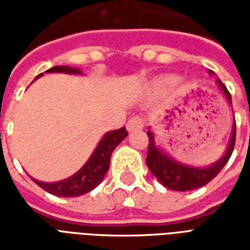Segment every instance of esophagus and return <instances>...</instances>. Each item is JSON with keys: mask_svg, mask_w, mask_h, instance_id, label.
<instances>
[{"mask_svg": "<svg viewBox=\"0 0 250 250\" xmlns=\"http://www.w3.org/2000/svg\"><path fill=\"white\" fill-rule=\"evenodd\" d=\"M145 127V120L142 119V118H131L128 120V123H127V131L131 132V131H135V130H142Z\"/></svg>", "mask_w": 250, "mask_h": 250, "instance_id": "esophagus-1", "label": "esophagus"}]
</instances>
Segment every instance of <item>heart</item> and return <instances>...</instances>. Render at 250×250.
Instances as JSON below:
<instances>
[{"label":"heart","instance_id":"obj_1","mask_svg":"<svg viewBox=\"0 0 250 250\" xmlns=\"http://www.w3.org/2000/svg\"><path fill=\"white\" fill-rule=\"evenodd\" d=\"M177 82V79L175 77H166V79H163V80H161V84H171V83Z\"/></svg>","mask_w":250,"mask_h":250}]
</instances>
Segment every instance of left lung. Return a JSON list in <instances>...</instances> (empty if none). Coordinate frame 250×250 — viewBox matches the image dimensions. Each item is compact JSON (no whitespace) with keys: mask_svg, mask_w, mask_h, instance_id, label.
<instances>
[{"mask_svg":"<svg viewBox=\"0 0 250 250\" xmlns=\"http://www.w3.org/2000/svg\"><path fill=\"white\" fill-rule=\"evenodd\" d=\"M209 73L214 75L213 71H209ZM215 82L220 85L221 91L225 95L226 100L231 105L230 93L226 89L224 83L221 82L220 79H217ZM147 135H148L150 143H148V150H147L146 163L152 175L165 188H171L175 191H188V190L202 188L206 184H209L210 181L214 178L228 163L231 152H233V148H234V143H236V120H233L229 143H228L222 157L218 161H215L214 163H211L209 166H204V167L178 162L173 157H170L167 152L157 143L155 135L151 131V127H148Z\"/></svg>","mask_w":250,"mask_h":250,"instance_id":"8db88e82","label":"left lung"}]
</instances>
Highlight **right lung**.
I'll use <instances>...</instances> for the list:
<instances>
[{
	"mask_svg": "<svg viewBox=\"0 0 250 250\" xmlns=\"http://www.w3.org/2000/svg\"><path fill=\"white\" fill-rule=\"evenodd\" d=\"M45 72L46 73L83 75L82 69L69 65L52 66ZM40 76H42V73H40L35 80H37ZM127 135H128V132L125 131V127L105 132L98 143L96 148L91 154V157L84 163V166L68 178L57 181V182H42L39 179H32L45 191L57 195V197H79V195L88 193L103 181L104 175L107 174L109 168L111 154L115 150V147L118 146L123 139H125Z\"/></svg>",
	"mask_w": 250,
	"mask_h": 250,
	"instance_id": "right-lung-1",
	"label": "right lung"
}]
</instances>
